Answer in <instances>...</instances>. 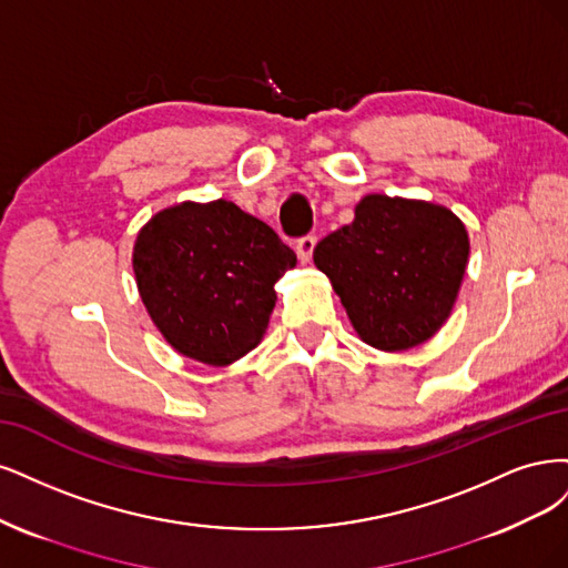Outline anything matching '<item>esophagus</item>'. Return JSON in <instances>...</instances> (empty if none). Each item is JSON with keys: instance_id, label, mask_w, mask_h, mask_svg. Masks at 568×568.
<instances>
[{"instance_id": "esophagus-1", "label": "esophagus", "mask_w": 568, "mask_h": 568, "mask_svg": "<svg viewBox=\"0 0 568 568\" xmlns=\"http://www.w3.org/2000/svg\"><path fill=\"white\" fill-rule=\"evenodd\" d=\"M314 247H316V237L314 235H304L297 241L295 250H297V257L302 264H308L311 257H314Z\"/></svg>"}]
</instances>
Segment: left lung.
Instances as JSON below:
<instances>
[{
	"mask_svg": "<svg viewBox=\"0 0 568 568\" xmlns=\"http://www.w3.org/2000/svg\"><path fill=\"white\" fill-rule=\"evenodd\" d=\"M469 262V235L448 207L365 195L354 222L316 245L356 335L379 352H408L448 321Z\"/></svg>",
	"mask_w": 568,
	"mask_h": 568,
	"instance_id": "1",
	"label": "left lung"
}]
</instances>
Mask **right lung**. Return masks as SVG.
<instances>
[{
    "mask_svg": "<svg viewBox=\"0 0 568 568\" xmlns=\"http://www.w3.org/2000/svg\"><path fill=\"white\" fill-rule=\"evenodd\" d=\"M295 264L276 231L224 197L160 210L132 252L139 297L164 342L214 368L262 342L273 285Z\"/></svg>",
    "mask_w": 568,
    "mask_h": 568,
    "instance_id": "right-lung-1",
    "label": "right lung"
}]
</instances>
